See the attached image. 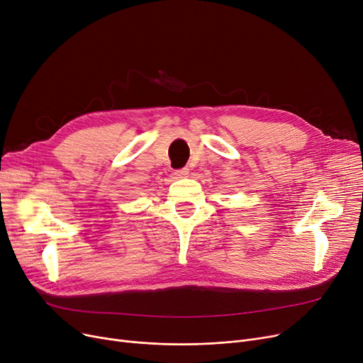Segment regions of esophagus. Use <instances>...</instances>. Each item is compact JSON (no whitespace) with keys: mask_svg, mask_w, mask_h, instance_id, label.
<instances>
[{"mask_svg":"<svg viewBox=\"0 0 363 363\" xmlns=\"http://www.w3.org/2000/svg\"><path fill=\"white\" fill-rule=\"evenodd\" d=\"M188 172H189L188 167L178 169V170H175V177H177V178H185V177H188Z\"/></svg>","mask_w":363,"mask_h":363,"instance_id":"obj_1","label":"esophagus"}]
</instances>
